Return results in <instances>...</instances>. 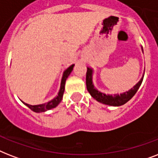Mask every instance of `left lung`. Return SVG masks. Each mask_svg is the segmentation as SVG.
Returning a JSON list of instances; mask_svg holds the SVG:
<instances>
[{"instance_id": "obj_1", "label": "left lung", "mask_w": 158, "mask_h": 158, "mask_svg": "<svg viewBox=\"0 0 158 158\" xmlns=\"http://www.w3.org/2000/svg\"><path fill=\"white\" fill-rule=\"evenodd\" d=\"M143 51V48H142ZM144 74L143 75L142 79H140V81L136 85L133 87L132 89L129 90L128 92H125L124 94H115V95H106V94L101 93V92L98 91L95 88H94V84H93V69L91 68H87V73H86V85L87 89L91 96L94 99H96L97 101L101 102V103L106 104V105L114 106H119L124 105L128 101H130V99L132 98L133 97L135 96L138 89H139L140 85L142 84Z\"/></svg>"}]
</instances>
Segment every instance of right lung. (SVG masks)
<instances>
[{
	"instance_id": "add662e5",
	"label": "right lung",
	"mask_w": 158,
	"mask_h": 158,
	"mask_svg": "<svg viewBox=\"0 0 158 158\" xmlns=\"http://www.w3.org/2000/svg\"><path fill=\"white\" fill-rule=\"evenodd\" d=\"M74 64H72L70 66L64 70V74H63V76H62L61 83H60V88L59 93H58V95H57L54 99H52V101L48 102L47 103L40 104V105H35L32 106L29 105V104L23 103L25 104L28 108H30L31 110L34 111V112H43V111H46V110H50V109H52V108L56 107V106H58V104L61 102L62 98H63V94H64V84H65V81H66V79L68 78V76L69 75V74L71 73L72 70H73V68H74Z\"/></svg>"
}]
</instances>
